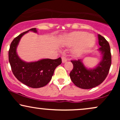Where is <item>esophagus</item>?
Listing matches in <instances>:
<instances>
[{"label": "esophagus", "instance_id": "obj_1", "mask_svg": "<svg viewBox=\"0 0 120 120\" xmlns=\"http://www.w3.org/2000/svg\"><path fill=\"white\" fill-rule=\"evenodd\" d=\"M61 59H62V62H63V63H65V62L67 61V59L66 58L65 56H63V57H61Z\"/></svg>", "mask_w": 120, "mask_h": 120}]
</instances>
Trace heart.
I'll return each instance as SVG.
<instances>
[{
  "instance_id": "b5f03b06",
  "label": "heart",
  "mask_w": 120,
  "mask_h": 120,
  "mask_svg": "<svg viewBox=\"0 0 120 120\" xmlns=\"http://www.w3.org/2000/svg\"><path fill=\"white\" fill-rule=\"evenodd\" d=\"M95 42V37L93 34H88L85 31H74L65 37L63 45L67 46L76 45L73 52L79 55L91 48Z\"/></svg>"
}]
</instances>
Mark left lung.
I'll return each instance as SVG.
<instances>
[{
	"mask_svg": "<svg viewBox=\"0 0 120 120\" xmlns=\"http://www.w3.org/2000/svg\"><path fill=\"white\" fill-rule=\"evenodd\" d=\"M98 50L101 54V60L95 68L87 69L81 60H71L73 68L69 75L71 81L81 89H90L98 86L105 80L111 65V53L108 41L98 34Z\"/></svg>",
	"mask_w": 120,
	"mask_h": 120,
	"instance_id": "1",
	"label": "left lung"
}]
</instances>
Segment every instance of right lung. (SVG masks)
<instances>
[{
	"label": "right lung",
	"mask_w": 120,
	"mask_h": 120,
	"mask_svg": "<svg viewBox=\"0 0 120 120\" xmlns=\"http://www.w3.org/2000/svg\"><path fill=\"white\" fill-rule=\"evenodd\" d=\"M29 31L37 32L36 28H32L16 37L11 44L8 59L12 72L18 80L30 87L39 88L49 83L55 69L61 64V59H44L30 63L22 60L18 56L16 49L21 37Z\"/></svg>",
	"instance_id": "obj_1"
}]
</instances>
